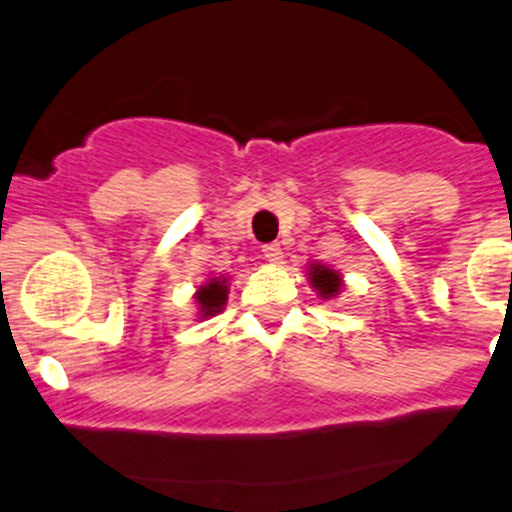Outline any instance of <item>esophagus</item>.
<instances>
[{"mask_svg": "<svg viewBox=\"0 0 512 512\" xmlns=\"http://www.w3.org/2000/svg\"><path fill=\"white\" fill-rule=\"evenodd\" d=\"M262 255H265L267 262H279V260H282V247L270 242V245L262 247Z\"/></svg>", "mask_w": 512, "mask_h": 512, "instance_id": "1", "label": "esophagus"}]
</instances>
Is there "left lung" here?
<instances>
[{"label": "left lung", "mask_w": 512, "mask_h": 512, "mask_svg": "<svg viewBox=\"0 0 512 512\" xmlns=\"http://www.w3.org/2000/svg\"><path fill=\"white\" fill-rule=\"evenodd\" d=\"M309 279H311V284L316 287V292H319L321 299L336 297L343 287L341 274H338L336 270H328L326 265H311Z\"/></svg>", "instance_id": "obj_1"}]
</instances>
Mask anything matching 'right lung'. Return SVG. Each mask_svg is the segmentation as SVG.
Listing matches in <instances>:
<instances>
[{
    "instance_id": "right-lung-1",
    "label": "right lung",
    "mask_w": 512,
    "mask_h": 512,
    "mask_svg": "<svg viewBox=\"0 0 512 512\" xmlns=\"http://www.w3.org/2000/svg\"><path fill=\"white\" fill-rule=\"evenodd\" d=\"M225 301H228V282H225V279L213 277V279H208L203 287H198L196 304H198V311H201L203 319H206V316H215L218 311H223Z\"/></svg>"
}]
</instances>
